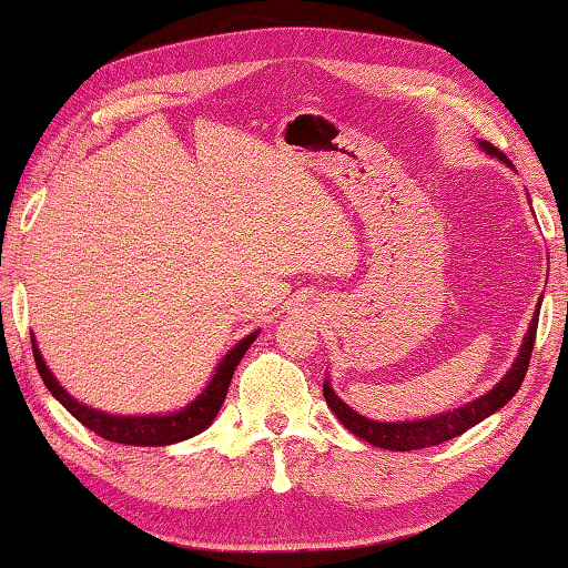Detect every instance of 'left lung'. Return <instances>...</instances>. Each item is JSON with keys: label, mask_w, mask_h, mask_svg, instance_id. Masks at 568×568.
Masks as SVG:
<instances>
[{"label": "left lung", "mask_w": 568, "mask_h": 568, "mask_svg": "<svg viewBox=\"0 0 568 568\" xmlns=\"http://www.w3.org/2000/svg\"><path fill=\"white\" fill-rule=\"evenodd\" d=\"M478 148L488 152L491 158H498L501 162H506V165H511L504 152H498L496 148L488 145V142H478ZM538 307H541V301H538ZM538 307H536V315L531 318V325H528V331L524 335V345H521V351H518V358L514 361L511 368H508L506 376L498 381L496 386L486 393V396L470 400V403H466V406L438 413V416H430V418L381 423V420H371V418L361 416V413L353 410L348 403H343L338 396H335V390L331 388V381H325V386H323L325 403H328L331 410L338 416V420L351 430V434H355L363 440H368V444L378 446V448L418 450V448L444 444V440L466 434V430L474 428L476 423L488 418L498 408H504L506 403L516 396V390L521 388L524 376L528 371V361H531L534 341H536Z\"/></svg>", "instance_id": "1"}]
</instances>
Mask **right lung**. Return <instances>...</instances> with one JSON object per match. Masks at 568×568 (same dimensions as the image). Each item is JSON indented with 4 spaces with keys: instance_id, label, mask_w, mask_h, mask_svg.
<instances>
[{
    "instance_id": "obj_1",
    "label": "right lung",
    "mask_w": 568,
    "mask_h": 568,
    "mask_svg": "<svg viewBox=\"0 0 568 568\" xmlns=\"http://www.w3.org/2000/svg\"><path fill=\"white\" fill-rule=\"evenodd\" d=\"M257 338V331L250 333L247 338L235 343L233 348L227 351L223 361L217 363V368L213 373V378L205 386V390L200 396L187 403L182 410H172L165 413V416H112V413L104 410H94L84 403L74 400L70 393H67L57 378L52 376V371L47 368V363L42 358L40 348H37V341L32 335V351H34V363L37 371L44 381V386L50 388L52 396L62 403V406L72 413V416L88 426L94 434L102 436L104 440H112V444H124V446H170L178 444V440L192 438L210 426L215 420L220 406L227 396L230 381H233V373L237 368V363L243 361V355L247 353L250 343Z\"/></svg>"
}]
</instances>
